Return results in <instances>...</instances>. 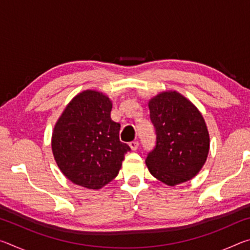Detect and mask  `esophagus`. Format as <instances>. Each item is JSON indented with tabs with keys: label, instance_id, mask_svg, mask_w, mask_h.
<instances>
[{
	"label": "esophagus",
	"instance_id": "esophagus-1",
	"mask_svg": "<svg viewBox=\"0 0 250 250\" xmlns=\"http://www.w3.org/2000/svg\"><path fill=\"white\" fill-rule=\"evenodd\" d=\"M129 146H130V149L132 150V151H135L138 149V146H139V142L138 141H132V142H130L129 143Z\"/></svg>",
	"mask_w": 250,
	"mask_h": 250
}]
</instances>
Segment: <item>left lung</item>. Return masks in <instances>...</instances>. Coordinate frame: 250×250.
<instances>
[{
  "instance_id": "1",
  "label": "left lung",
  "mask_w": 250,
  "mask_h": 250,
  "mask_svg": "<svg viewBox=\"0 0 250 250\" xmlns=\"http://www.w3.org/2000/svg\"><path fill=\"white\" fill-rule=\"evenodd\" d=\"M156 146L146 164L155 179L168 186L192 180L209 152V133L202 113L175 90L159 92L147 101Z\"/></svg>"
}]
</instances>
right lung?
Listing matches in <instances>:
<instances>
[{"label": "right lung", "instance_id": "1", "mask_svg": "<svg viewBox=\"0 0 250 250\" xmlns=\"http://www.w3.org/2000/svg\"><path fill=\"white\" fill-rule=\"evenodd\" d=\"M112 101L98 90L76 95L54 125L52 151L59 170L75 185L100 189L118 175L125 154L120 124L110 113Z\"/></svg>", "mask_w": 250, "mask_h": 250}]
</instances>
